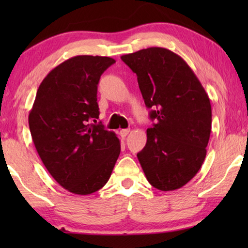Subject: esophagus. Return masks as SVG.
Returning a JSON list of instances; mask_svg holds the SVG:
<instances>
[{"mask_svg": "<svg viewBox=\"0 0 248 248\" xmlns=\"http://www.w3.org/2000/svg\"><path fill=\"white\" fill-rule=\"evenodd\" d=\"M128 133H130V130H128V128H123V130L120 131V135L122 138H125Z\"/></svg>", "mask_w": 248, "mask_h": 248, "instance_id": "esophagus-1", "label": "esophagus"}]
</instances>
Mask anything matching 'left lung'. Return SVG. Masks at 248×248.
<instances>
[{"mask_svg":"<svg viewBox=\"0 0 248 248\" xmlns=\"http://www.w3.org/2000/svg\"><path fill=\"white\" fill-rule=\"evenodd\" d=\"M121 59L138 77L154 126L137 155L148 182L160 191H174L201 168L211 133V104L204 88L181 56L162 47H149Z\"/></svg>","mask_w":248,"mask_h":248,"instance_id":"left-lung-1","label":"left lung"}]
</instances>
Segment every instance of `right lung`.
Instances as JSON below:
<instances>
[{
  "instance_id": "add662e5",
  "label": "right lung",
  "mask_w": 248,
  "mask_h": 248,
  "mask_svg": "<svg viewBox=\"0 0 248 248\" xmlns=\"http://www.w3.org/2000/svg\"><path fill=\"white\" fill-rule=\"evenodd\" d=\"M115 60L79 55L50 71L37 90L29 128L44 166L71 193L88 195L106 184L121 152L116 134L97 123L100 76Z\"/></svg>"
}]
</instances>
